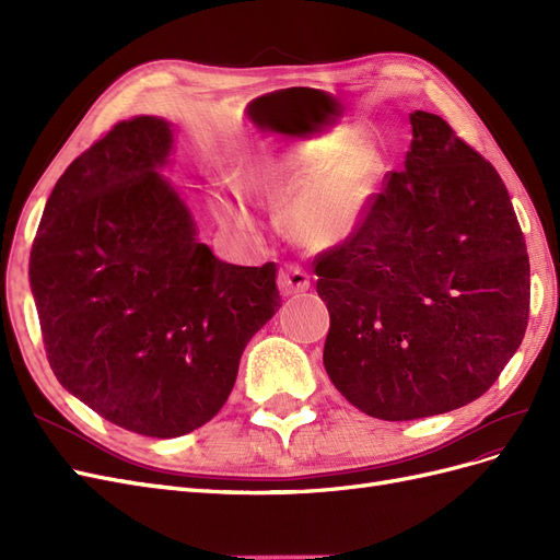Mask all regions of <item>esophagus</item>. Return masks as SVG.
<instances>
[{
  "label": "esophagus",
  "instance_id": "1",
  "mask_svg": "<svg viewBox=\"0 0 560 560\" xmlns=\"http://www.w3.org/2000/svg\"><path fill=\"white\" fill-rule=\"evenodd\" d=\"M278 287H280V292L287 294V296L299 294V292H306L308 287H311V276L301 266L290 264V266H284L280 270Z\"/></svg>",
  "mask_w": 560,
  "mask_h": 560
}]
</instances>
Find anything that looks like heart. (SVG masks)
<instances>
[{"label": "heart", "instance_id": "heart-1", "mask_svg": "<svg viewBox=\"0 0 560 560\" xmlns=\"http://www.w3.org/2000/svg\"><path fill=\"white\" fill-rule=\"evenodd\" d=\"M374 151L338 154L327 142H299L287 149H268L261 154L252 184L270 198H292L290 229L296 241L308 247H334L360 229L371 184L376 175ZM212 210L226 226L252 222L249 202L238 189L217 191Z\"/></svg>", "mask_w": 560, "mask_h": 560}]
</instances>
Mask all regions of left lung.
I'll return each mask as SVG.
<instances>
[{
  "label": "left lung",
  "instance_id": "obj_1",
  "mask_svg": "<svg viewBox=\"0 0 560 560\" xmlns=\"http://www.w3.org/2000/svg\"><path fill=\"white\" fill-rule=\"evenodd\" d=\"M404 171L315 259L325 369L352 406L416 420L479 399L518 350L530 261L500 175L442 116L413 112Z\"/></svg>",
  "mask_w": 560,
  "mask_h": 560
}]
</instances>
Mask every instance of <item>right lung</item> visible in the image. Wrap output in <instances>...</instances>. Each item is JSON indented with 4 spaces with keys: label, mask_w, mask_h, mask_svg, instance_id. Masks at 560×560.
<instances>
[{
    "label": "right lung",
    "mask_w": 560,
    "mask_h": 560,
    "mask_svg": "<svg viewBox=\"0 0 560 560\" xmlns=\"http://www.w3.org/2000/svg\"><path fill=\"white\" fill-rule=\"evenodd\" d=\"M173 130L116 124L58 179L30 287L60 385L114 425L171 439L229 399L249 338L280 308L278 268L219 261L159 175Z\"/></svg>",
    "instance_id": "obj_1"
}]
</instances>
